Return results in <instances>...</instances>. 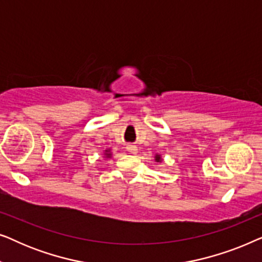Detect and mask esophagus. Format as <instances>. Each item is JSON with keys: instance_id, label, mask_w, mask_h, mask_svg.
I'll list each match as a JSON object with an SVG mask.
<instances>
[{"instance_id": "34e87169", "label": "esophagus", "mask_w": 262, "mask_h": 262, "mask_svg": "<svg viewBox=\"0 0 262 262\" xmlns=\"http://www.w3.org/2000/svg\"><path fill=\"white\" fill-rule=\"evenodd\" d=\"M126 150L128 152H131V154H137L138 152V148L136 145H132V144H130V145H127L126 146Z\"/></svg>"}]
</instances>
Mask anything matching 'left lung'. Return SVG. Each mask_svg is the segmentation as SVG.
<instances>
[{"instance_id": "obj_1", "label": "left lung", "mask_w": 262, "mask_h": 262, "mask_svg": "<svg viewBox=\"0 0 262 262\" xmlns=\"http://www.w3.org/2000/svg\"><path fill=\"white\" fill-rule=\"evenodd\" d=\"M155 161H156V162H161V161H162V159H161L160 155H156L155 156Z\"/></svg>"}]
</instances>
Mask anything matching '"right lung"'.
I'll list each match as a JSON object with an SVG mask.
<instances>
[{"label": "right lung", "instance_id": "1", "mask_svg": "<svg viewBox=\"0 0 262 262\" xmlns=\"http://www.w3.org/2000/svg\"><path fill=\"white\" fill-rule=\"evenodd\" d=\"M105 155H106V157H111V156H112V154H111V150H110V149L105 150Z\"/></svg>", "mask_w": 262, "mask_h": 262}]
</instances>
